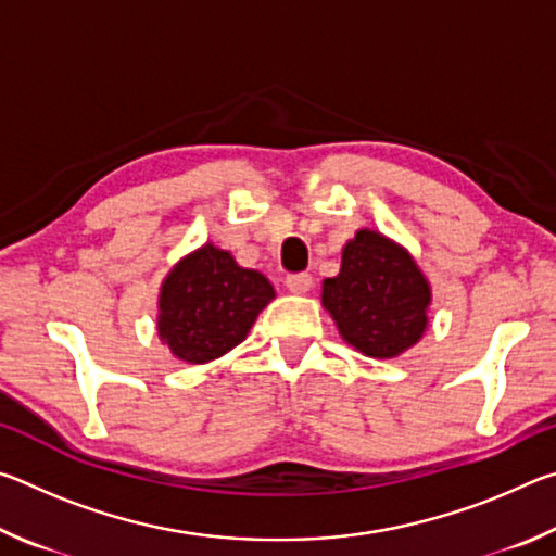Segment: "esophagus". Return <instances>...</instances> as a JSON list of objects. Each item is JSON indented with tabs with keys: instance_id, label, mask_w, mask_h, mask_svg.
<instances>
[{
	"instance_id": "esophagus-1",
	"label": "esophagus",
	"mask_w": 556,
	"mask_h": 556,
	"mask_svg": "<svg viewBox=\"0 0 556 556\" xmlns=\"http://www.w3.org/2000/svg\"><path fill=\"white\" fill-rule=\"evenodd\" d=\"M285 285L289 291H294V294H306V291L314 287V277L306 275V271H301V275H289Z\"/></svg>"
}]
</instances>
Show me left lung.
<instances>
[{"label":"left lung","mask_w":556,"mask_h":556,"mask_svg":"<svg viewBox=\"0 0 556 556\" xmlns=\"http://www.w3.org/2000/svg\"><path fill=\"white\" fill-rule=\"evenodd\" d=\"M321 301L355 351L394 357L427 331L431 289L407 250L375 230H357L343 248L338 277L324 279Z\"/></svg>","instance_id":"1"}]
</instances>
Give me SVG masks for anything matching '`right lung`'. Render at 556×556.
Segmentation results:
<instances>
[{"label": "right lung", "instance_id": "add662e5", "mask_svg": "<svg viewBox=\"0 0 556 556\" xmlns=\"http://www.w3.org/2000/svg\"><path fill=\"white\" fill-rule=\"evenodd\" d=\"M275 299L265 275L242 269L215 244L186 255L159 294V338L178 361L201 365L244 341L257 314Z\"/></svg>", "mask_w": 556, "mask_h": 556}]
</instances>
